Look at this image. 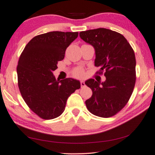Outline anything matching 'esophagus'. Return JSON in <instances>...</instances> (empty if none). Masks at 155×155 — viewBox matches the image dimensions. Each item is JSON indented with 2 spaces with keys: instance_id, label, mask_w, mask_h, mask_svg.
I'll return each instance as SVG.
<instances>
[{
  "instance_id": "esophagus-1",
  "label": "esophagus",
  "mask_w": 155,
  "mask_h": 155,
  "mask_svg": "<svg viewBox=\"0 0 155 155\" xmlns=\"http://www.w3.org/2000/svg\"><path fill=\"white\" fill-rule=\"evenodd\" d=\"M81 87L85 86V82L84 81H81Z\"/></svg>"
}]
</instances>
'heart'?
I'll list each match as a JSON object with an SVG mask.
<instances>
[{
    "label": "heart",
    "mask_w": 155,
    "mask_h": 155,
    "mask_svg": "<svg viewBox=\"0 0 155 155\" xmlns=\"http://www.w3.org/2000/svg\"><path fill=\"white\" fill-rule=\"evenodd\" d=\"M72 74L74 77L78 78H84L85 76V71L84 69L81 68H77L74 69V70L72 71Z\"/></svg>",
    "instance_id": "obj_1"
}]
</instances>
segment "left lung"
<instances>
[{
	"label": "left lung",
	"mask_w": 155,
	"mask_h": 155,
	"mask_svg": "<svg viewBox=\"0 0 155 155\" xmlns=\"http://www.w3.org/2000/svg\"><path fill=\"white\" fill-rule=\"evenodd\" d=\"M80 38L93 46L97 74L105 71L106 81L85 82L92 95L85 101L90 112L97 116H114L124 107L132 94L136 83V58L132 47L120 33L107 28L82 31Z\"/></svg>",
	"instance_id": "1"
}]
</instances>
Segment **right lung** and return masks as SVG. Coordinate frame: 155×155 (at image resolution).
Instances as JSON below:
<instances>
[{"label": "right lung", "mask_w": 155, "mask_h": 155, "mask_svg": "<svg viewBox=\"0 0 155 155\" xmlns=\"http://www.w3.org/2000/svg\"><path fill=\"white\" fill-rule=\"evenodd\" d=\"M78 32L53 31L37 35L27 44L17 68L18 86L23 99L41 118L51 120L63 114L68 98L81 87L73 78L55 79L58 61L78 37Z\"/></svg>", "instance_id": "1"}]
</instances>
